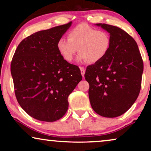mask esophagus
Instances as JSON below:
<instances>
[{"mask_svg": "<svg viewBox=\"0 0 151 151\" xmlns=\"http://www.w3.org/2000/svg\"><path fill=\"white\" fill-rule=\"evenodd\" d=\"M80 71H81V74H82V77H84V74H85V69L82 67H80Z\"/></svg>", "mask_w": 151, "mask_h": 151, "instance_id": "1", "label": "esophagus"}]
</instances>
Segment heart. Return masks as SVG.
I'll list each match as a JSON object with an SVG mask.
<instances>
[{
    "mask_svg": "<svg viewBox=\"0 0 151 151\" xmlns=\"http://www.w3.org/2000/svg\"><path fill=\"white\" fill-rule=\"evenodd\" d=\"M68 40L58 39L57 49L63 58L70 63L74 55L80 53L79 63L96 64L102 61L110 51L112 38L106 30L97 29L86 23L76 25L67 33Z\"/></svg>",
    "mask_w": 151,
    "mask_h": 151,
    "instance_id": "1",
    "label": "heart"
}]
</instances>
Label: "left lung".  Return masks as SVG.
<instances>
[{
    "label": "left lung",
    "instance_id": "obj_1",
    "mask_svg": "<svg viewBox=\"0 0 151 151\" xmlns=\"http://www.w3.org/2000/svg\"><path fill=\"white\" fill-rule=\"evenodd\" d=\"M96 24L110 33L112 45L102 61L86 67L84 78L89 84L90 103L101 116L118 117L139 96L143 60L137 42L125 31L110 24Z\"/></svg>",
    "mask_w": 151,
    "mask_h": 151
}]
</instances>
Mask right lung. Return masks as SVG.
I'll use <instances>...</instances> for the list:
<instances>
[{
	"instance_id": "right-lung-1",
	"label": "right lung",
	"mask_w": 151,
	"mask_h": 151,
	"mask_svg": "<svg viewBox=\"0 0 151 151\" xmlns=\"http://www.w3.org/2000/svg\"><path fill=\"white\" fill-rule=\"evenodd\" d=\"M71 22L36 32L23 39L11 63L18 102L31 117L54 122L67 112L68 97L82 76L79 67L65 61L57 42Z\"/></svg>"
}]
</instances>
